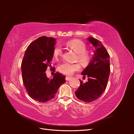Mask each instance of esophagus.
<instances>
[{"instance_id": "obj_1", "label": "esophagus", "mask_w": 134, "mask_h": 134, "mask_svg": "<svg viewBox=\"0 0 134 134\" xmlns=\"http://www.w3.org/2000/svg\"><path fill=\"white\" fill-rule=\"evenodd\" d=\"M71 77H69V76H66V77H65V80L66 81H70V79H71Z\"/></svg>"}]
</instances>
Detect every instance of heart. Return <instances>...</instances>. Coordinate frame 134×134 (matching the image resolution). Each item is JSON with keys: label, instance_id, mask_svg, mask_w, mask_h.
<instances>
[{"label": "heart", "instance_id": "obj_1", "mask_svg": "<svg viewBox=\"0 0 134 134\" xmlns=\"http://www.w3.org/2000/svg\"><path fill=\"white\" fill-rule=\"evenodd\" d=\"M67 46L71 49L74 52L77 53V59L80 63L86 66L89 64L91 60V54L89 51H86V46L83 41L80 40L74 39L67 42ZM53 55L55 59H58L62 55V50L60 46H56L53 51ZM81 69V65L78 63H64L58 67L60 72L65 75H71L74 72L78 71Z\"/></svg>", "mask_w": 134, "mask_h": 134}]
</instances>
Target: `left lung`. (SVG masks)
Listing matches in <instances>:
<instances>
[{"label":"left lung","instance_id":"left-lung-1","mask_svg":"<svg viewBox=\"0 0 134 134\" xmlns=\"http://www.w3.org/2000/svg\"><path fill=\"white\" fill-rule=\"evenodd\" d=\"M95 48L92 60L82 74L88 77V81L81 85L75 95L78 99L90 102L98 99L105 92L110 74L109 55L106 48L98 40L92 37L87 38Z\"/></svg>","mask_w":134,"mask_h":134}]
</instances>
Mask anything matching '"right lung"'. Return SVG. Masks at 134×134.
Segmentation results:
<instances>
[{
	"instance_id": "right-lung-1",
	"label": "right lung",
	"mask_w": 134,
	"mask_h": 134,
	"mask_svg": "<svg viewBox=\"0 0 134 134\" xmlns=\"http://www.w3.org/2000/svg\"><path fill=\"white\" fill-rule=\"evenodd\" d=\"M56 39L42 36L33 41L25 51L21 64L22 80L28 94L40 102H45L55 97L60 85L65 82V76L56 72L48 78L45 71L51 66Z\"/></svg>"
}]
</instances>
